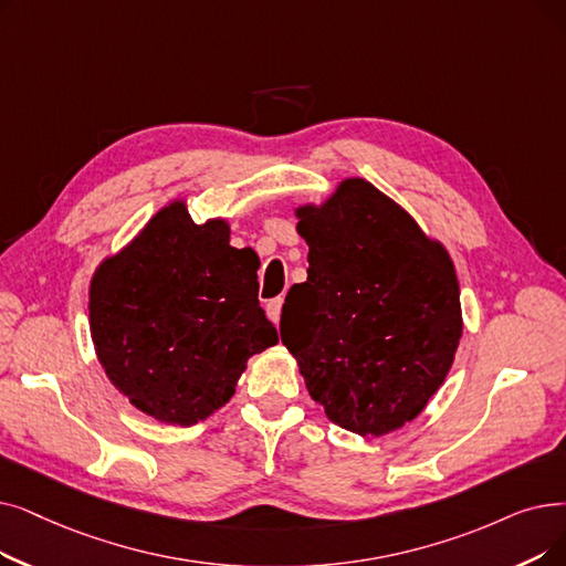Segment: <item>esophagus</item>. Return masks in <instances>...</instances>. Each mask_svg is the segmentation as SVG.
<instances>
[{
    "label": "esophagus",
    "mask_w": 566,
    "mask_h": 566,
    "mask_svg": "<svg viewBox=\"0 0 566 566\" xmlns=\"http://www.w3.org/2000/svg\"><path fill=\"white\" fill-rule=\"evenodd\" d=\"M282 303H284V298H282V296H277V298H273V301H268V305H265V310H268V316L273 318L275 324L280 322V314H282Z\"/></svg>",
    "instance_id": "1"
}]
</instances>
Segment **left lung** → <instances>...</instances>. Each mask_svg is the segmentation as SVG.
Segmentation results:
<instances>
[{
    "label": "left lung",
    "mask_w": 566,
    "mask_h": 566,
    "mask_svg": "<svg viewBox=\"0 0 566 566\" xmlns=\"http://www.w3.org/2000/svg\"><path fill=\"white\" fill-rule=\"evenodd\" d=\"M298 217L310 268L289 289L282 342L333 423L363 437L398 430L453 365L462 316L451 256L360 178Z\"/></svg>",
    "instance_id": "8db88e82"
}]
</instances>
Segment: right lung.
<instances>
[{"instance_id": "add662e5", "label": "right lung", "mask_w": 566, "mask_h": 566, "mask_svg": "<svg viewBox=\"0 0 566 566\" xmlns=\"http://www.w3.org/2000/svg\"><path fill=\"white\" fill-rule=\"evenodd\" d=\"M259 261L229 244L224 219L159 210L90 286L96 356L129 402L193 426L227 405L250 356L277 344L259 305Z\"/></svg>"}]
</instances>
